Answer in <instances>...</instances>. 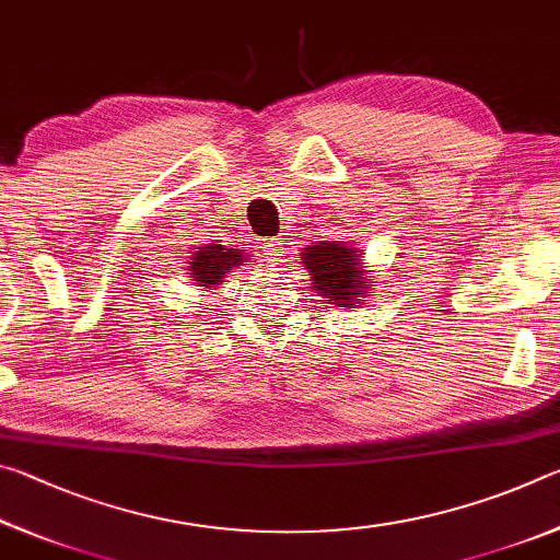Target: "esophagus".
I'll return each instance as SVG.
<instances>
[{
    "mask_svg": "<svg viewBox=\"0 0 560 560\" xmlns=\"http://www.w3.org/2000/svg\"><path fill=\"white\" fill-rule=\"evenodd\" d=\"M264 254H267V261L271 264H279L287 257V242L283 240H271V242H264Z\"/></svg>",
    "mask_w": 560,
    "mask_h": 560,
    "instance_id": "34e87169",
    "label": "esophagus"
}]
</instances>
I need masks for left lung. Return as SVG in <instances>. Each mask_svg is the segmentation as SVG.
Masks as SVG:
<instances>
[{"instance_id":"left-lung-1","label":"left lung","mask_w":560,"mask_h":560,"mask_svg":"<svg viewBox=\"0 0 560 560\" xmlns=\"http://www.w3.org/2000/svg\"><path fill=\"white\" fill-rule=\"evenodd\" d=\"M363 246L353 242H314L299 257L308 271L311 289L336 308L365 306L375 293V279L368 277Z\"/></svg>"}]
</instances>
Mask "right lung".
Masks as SVG:
<instances>
[{"mask_svg": "<svg viewBox=\"0 0 560 560\" xmlns=\"http://www.w3.org/2000/svg\"><path fill=\"white\" fill-rule=\"evenodd\" d=\"M246 259H249V252L244 246H226L222 242L197 246V252H192L187 261V283L189 287H202V291L217 289L226 279V273L242 267Z\"/></svg>", "mask_w": 560, "mask_h": 560, "instance_id": "obj_1", "label": "right lung"}]
</instances>
